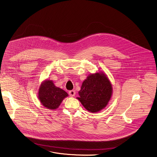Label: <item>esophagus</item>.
<instances>
[{"label":"esophagus","mask_w":157,"mask_h":157,"mask_svg":"<svg viewBox=\"0 0 157 157\" xmlns=\"http://www.w3.org/2000/svg\"><path fill=\"white\" fill-rule=\"evenodd\" d=\"M68 94H69V95H70V97H74V96L75 95L76 92H75V90H70V91H69Z\"/></svg>","instance_id":"1"}]
</instances>
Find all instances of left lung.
Wrapping results in <instances>:
<instances>
[{"mask_svg": "<svg viewBox=\"0 0 157 157\" xmlns=\"http://www.w3.org/2000/svg\"><path fill=\"white\" fill-rule=\"evenodd\" d=\"M77 99L88 111L97 113L104 109L113 95L112 84L102 71L89 75L83 81Z\"/></svg>", "mask_w": 157, "mask_h": 157, "instance_id": "obj_1", "label": "left lung"}]
</instances>
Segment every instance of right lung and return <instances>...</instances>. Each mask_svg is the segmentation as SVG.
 I'll use <instances>...</instances> for the list:
<instances>
[{
	"instance_id": "add662e5",
	"label": "right lung",
	"mask_w": 157,
	"mask_h": 157,
	"mask_svg": "<svg viewBox=\"0 0 157 157\" xmlns=\"http://www.w3.org/2000/svg\"><path fill=\"white\" fill-rule=\"evenodd\" d=\"M68 94L62 89L55 86L49 79L43 81L38 89V98L43 106L49 109H56Z\"/></svg>"
}]
</instances>
